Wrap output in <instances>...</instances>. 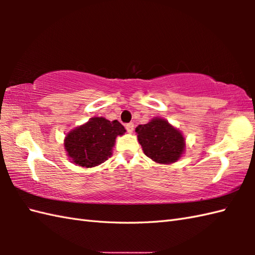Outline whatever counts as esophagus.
Wrapping results in <instances>:
<instances>
[{
  "mask_svg": "<svg viewBox=\"0 0 255 255\" xmlns=\"http://www.w3.org/2000/svg\"><path fill=\"white\" fill-rule=\"evenodd\" d=\"M125 127H126V129H127V131L128 132H132L133 131V124L132 123H128V124H126L125 125Z\"/></svg>",
  "mask_w": 255,
  "mask_h": 255,
  "instance_id": "esophagus-1",
  "label": "esophagus"
}]
</instances>
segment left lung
<instances>
[{"label":"left lung","mask_w":255,"mask_h":255,"mask_svg":"<svg viewBox=\"0 0 255 255\" xmlns=\"http://www.w3.org/2000/svg\"><path fill=\"white\" fill-rule=\"evenodd\" d=\"M136 132L144 154L156 163H174L185 150L182 132L163 118L156 117L148 124L139 125Z\"/></svg>","instance_id":"1"}]
</instances>
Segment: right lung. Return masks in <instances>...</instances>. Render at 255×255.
Masks as SVG:
<instances>
[{"instance_id":"obj_1","label":"right lung","mask_w":255,"mask_h":255,"mask_svg":"<svg viewBox=\"0 0 255 255\" xmlns=\"http://www.w3.org/2000/svg\"><path fill=\"white\" fill-rule=\"evenodd\" d=\"M125 132L126 129L118 121L93 117L67 134L64 149L74 164L94 167L110 158L116 137Z\"/></svg>"}]
</instances>
